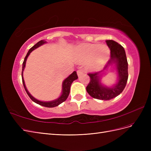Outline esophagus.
<instances>
[{
	"label": "esophagus",
	"mask_w": 151,
	"mask_h": 151,
	"mask_svg": "<svg viewBox=\"0 0 151 151\" xmlns=\"http://www.w3.org/2000/svg\"><path fill=\"white\" fill-rule=\"evenodd\" d=\"M83 73V71L82 70H78L77 71V76H80L81 75H82Z\"/></svg>",
	"instance_id": "34e87169"
}]
</instances>
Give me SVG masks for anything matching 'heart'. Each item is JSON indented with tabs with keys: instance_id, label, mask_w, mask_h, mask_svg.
<instances>
[{
	"instance_id": "b5f03b06",
	"label": "heart",
	"mask_w": 151,
	"mask_h": 151,
	"mask_svg": "<svg viewBox=\"0 0 151 151\" xmlns=\"http://www.w3.org/2000/svg\"><path fill=\"white\" fill-rule=\"evenodd\" d=\"M109 56L110 51L106 45L85 43L76 48L74 58L81 63L87 61L86 65L89 70L97 71L106 64Z\"/></svg>"
}]
</instances>
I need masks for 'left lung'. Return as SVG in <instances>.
Here are the masks:
<instances>
[{
  "instance_id": "obj_1",
  "label": "left lung",
  "mask_w": 151,
  "mask_h": 151,
  "mask_svg": "<svg viewBox=\"0 0 151 151\" xmlns=\"http://www.w3.org/2000/svg\"><path fill=\"white\" fill-rule=\"evenodd\" d=\"M110 49V59L104 69L99 72L89 74L90 83L86 91L91 97L101 100H109L122 93L125 89L128 80V62L125 49L121 45L113 40H106ZM111 66L116 70L117 83L111 86H107L101 83V77L104 71Z\"/></svg>"
}]
</instances>
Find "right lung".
Returning <instances> with one entry per match:
<instances>
[{
	"mask_svg": "<svg viewBox=\"0 0 151 151\" xmlns=\"http://www.w3.org/2000/svg\"><path fill=\"white\" fill-rule=\"evenodd\" d=\"M47 42L45 40H41L39 42H38L36 44H35L33 47H31L29 50L28 51V52L27 53L26 56L24 58V60L23 63H22V84H23L24 88L25 89L26 92L28 94V95L29 96V97L31 98V99L32 101H34L35 103H37L40 105H42L43 106L45 107H48V108H53V107H55L57 106L58 105H59L60 104H61L62 103H63V101H65V100L67 99V98L68 96V94H69L70 93V86L72 84V83H73V81L77 79L78 77H77V72L76 71L73 72L70 75L68 76L66 79H65L63 80V83H62V93L61 95L59 96L57 99L52 100V101H40V100L36 99L35 98H34L33 96H32L29 91L27 89L26 85H25V83H24V77H23V71L24 70V68L26 67V60L27 58H28V56L29 55V54L31 53L32 51H33L34 50L36 49L37 48L40 47L42 45L47 43Z\"/></svg>",
	"mask_w": 151,
	"mask_h": 151,
	"instance_id": "right-lung-1",
	"label": "right lung"
}]
</instances>
